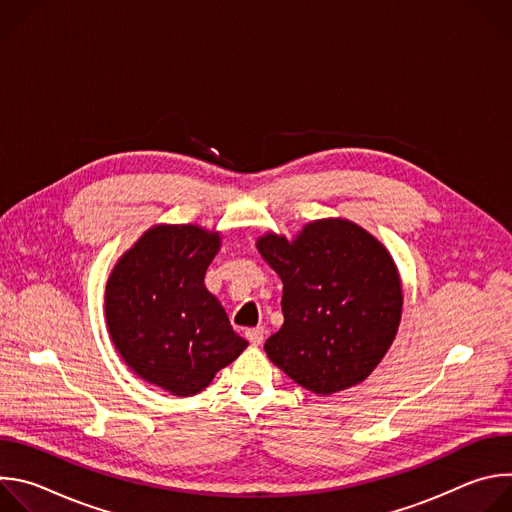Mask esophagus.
<instances>
[{
    "mask_svg": "<svg viewBox=\"0 0 512 512\" xmlns=\"http://www.w3.org/2000/svg\"><path fill=\"white\" fill-rule=\"evenodd\" d=\"M247 340L253 344V346H259L263 342V336H265V330L263 328H251L245 332Z\"/></svg>",
    "mask_w": 512,
    "mask_h": 512,
    "instance_id": "obj_1",
    "label": "esophagus"
}]
</instances>
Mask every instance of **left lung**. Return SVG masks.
Here are the masks:
<instances>
[{
	"mask_svg": "<svg viewBox=\"0 0 512 512\" xmlns=\"http://www.w3.org/2000/svg\"><path fill=\"white\" fill-rule=\"evenodd\" d=\"M283 281V326L267 338L269 360L318 395L362 383L391 348L403 289L389 251L346 218L308 223L294 241L257 239Z\"/></svg>",
	"mask_w": 512,
	"mask_h": 512,
	"instance_id": "1",
	"label": "left lung"
}]
</instances>
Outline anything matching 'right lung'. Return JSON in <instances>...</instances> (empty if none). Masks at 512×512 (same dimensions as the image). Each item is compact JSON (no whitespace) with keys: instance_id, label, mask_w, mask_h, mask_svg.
Instances as JSON below:
<instances>
[{"instance_id":"right-lung-1","label":"right lung","mask_w":512,"mask_h":512,"mask_svg":"<svg viewBox=\"0 0 512 512\" xmlns=\"http://www.w3.org/2000/svg\"><path fill=\"white\" fill-rule=\"evenodd\" d=\"M221 235L198 225H156L115 263L105 289L111 340L127 367L190 397L245 348L204 275Z\"/></svg>"}]
</instances>
